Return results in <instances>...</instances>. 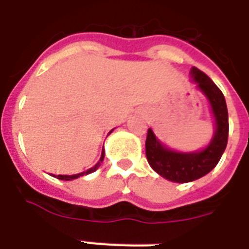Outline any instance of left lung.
I'll list each match as a JSON object with an SVG mask.
<instances>
[{"label": "left lung", "instance_id": "left-lung-1", "mask_svg": "<svg viewBox=\"0 0 249 249\" xmlns=\"http://www.w3.org/2000/svg\"><path fill=\"white\" fill-rule=\"evenodd\" d=\"M190 75L200 89L212 108L216 130L212 141L204 150L197 152H177L161 144L150 128L146 138V158L148 164L161 177L172 182L185 183L208 174L218 164L224 154L229 137V115L226 101L218 86L204 72L191 68Z\"/></svg>", "mask_w": 249, "mask_h": 249}]
</instances>
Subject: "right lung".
Instances as JSON below:
<instances>
[{
	"label": "right lung",
	"instance_id": "right-lung-1",
	"mask_svg": "<svg viewBox=\"0 0 249 249\" xmlns=\"http://www.w3.org/2000/svg\"><path fill=\"white\" fill-rule=\"evenodd\" d=\"M112 132V130H111ZM103 159H105V151H102V155H101V159H99V161H98L95 165L93 166V168H90V169H88L86 172H83V173H79V174H72V176H67V174H58V176H54V177H56L58 179H63V181H72V179H75V178H79L80 176H85V174H89V173H93V172H95V170L101 166V163L103 161Z\"/></svg>",
	"mask_w": 249,
	"mask_h": 249
}]
</instances>
